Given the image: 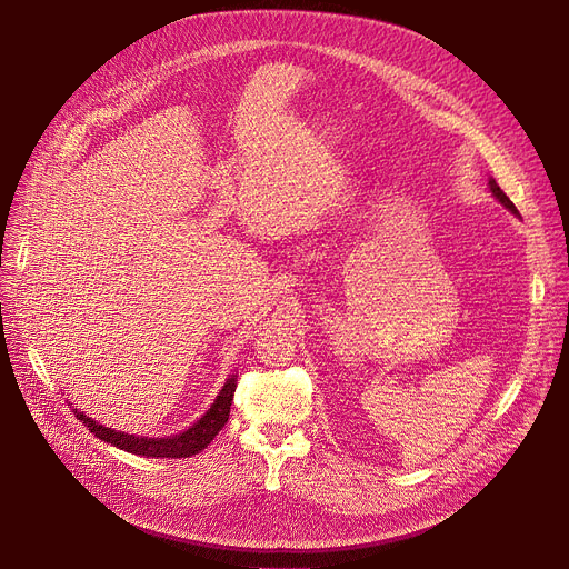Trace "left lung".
<instances>
[{"instance_id":"8db88e82","label":"left lung","mask_w":569,"mask_h":569,"mask_svg":"<svg viewBox=\"0 0 569 569\" xmlns=\"http://www.w3.org/2000/svg\"><path fill=\"white\" fill-rule=\"evenodd\" d=\"M489 189H491V193L496 196V200H498L500 204H505L507 209H510V212H512V214H517V217H519V209L515 207V202H512L510 198H507V196L502 193V189H500V187L496 184V179H489Z\"/></svg>"}]
</instances>
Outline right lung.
<instances>
[{"label":"right lung","instance_id":"obj_1","mask_svg":"<svg viewBox=\"0 0 569 569\" xmlns=\"http://www.w3.org/2000/svg\"><path fill=\"white\" fill-rule=\"evenodd\" d=\"M234 387H237V378L230 376L223 385V390L214 399V403L209 406V410L200 417V420L193 427H189L187 431L168 436V438H144V436L114 431V429L99 425L97 420L87 417L78 408H71V410L97 438L119 447V450L140 455V457H152V459H187V457H193L200 450H204V447L214 440V436L226 427L228 415H230V403L234 397Z\"/></svg>","mask_w":569,"mask_h":569}]
</instances>
